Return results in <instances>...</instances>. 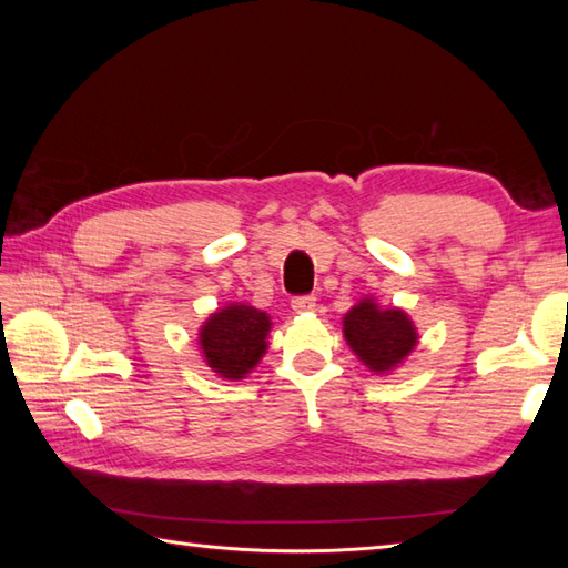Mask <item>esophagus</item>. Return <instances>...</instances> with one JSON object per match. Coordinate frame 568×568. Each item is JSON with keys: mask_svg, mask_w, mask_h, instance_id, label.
Returning a JSON list of instances; mask_svg holds the SVG:
<instances>
[{"mask_svg": "<svg viewBox=\"0 0 568 568\" xmlns=\"http://www.w3.org/2000/svg\"><path fill=\"white\" fill-rule=\"evenodd\" d=\"M317 307V297L315 295H297L293 297V310L295 312H312Z\"/></svg>", "mask_w": 568, "mask_h": 568, "instance_id": "esophagus-1", "label": "esophagus"}]
</instances>
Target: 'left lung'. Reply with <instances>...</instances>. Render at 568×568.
<instances>
[{
	"label": "left lung",
	"mask_w": 568,
	"mask_h": 568,
	"mask_svg": "<svg viewBox=\"0 0 568 568\" xmlns=\"http://www.w3.org/2000/svg\"><path fill=\"white\" fill-rule=\"evenodd\" d=\"M344 336L356 356L376 373L395 368L417 344V332L403 310H381L368 297L348 310Z\"/></svg>",
	"instance_id": "8db88e82"
}]
</instances>
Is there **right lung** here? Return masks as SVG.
I'll return each instance as SVG.
<instances>
[{"mask_svg":"<svg viewBox=\"0 0 568 568\" xmlns=\"http://www.w3.org/2000/svg\"><path fill=\"white\" fill-rule=\"evenodd\" d=\"M271 317L248 305H229L204 322L200 332L202 354L220 376L239 381L258 364L265 352Z\"/></svg>","mask_w":568,"mask_h":568,"instance_id":"obj_1","label":"right lung"}]
</instances>
